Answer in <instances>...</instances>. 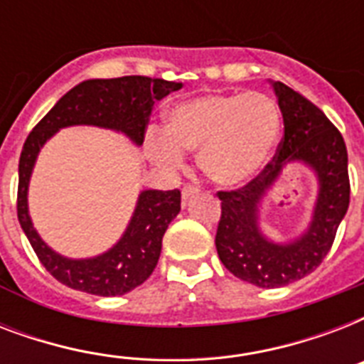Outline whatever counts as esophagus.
<instances>
[{
  "label": "esophagus",
  "instance_id": "1",
  "mask_svg": "<svg viewBox=\"0 0 364 364\" xmlns=\"http://www.w3.org/2000/svg\"><path fill=\"white\" fill-rule=\"evenodd\" d=\"M200 193V188L196 187V185H185V187H183V200H185V202H187L188 198H193L194 194H198Z\"/></svg>",
  "mask_w": 364,
  "mask_h": 364
}]
</instances>
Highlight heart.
I'll use <instances>...</instances> for the list:
<instances>
[{"instance_id": "obj_1", "label": "heart", "mask_w": 364, "mask_h": 364, "mask_svg": "<svg viewBox=\"0 0 364 364\" xmlns=\"http://www.w3.org/2000/svg\"><path fill=\"white\" fill-rule=\"evenodd\" d=\"M279 126L276 102L266 94H200L166 111L164 130L145 132V153L164 170L181 168L183 153H198L210 181L236 188L268 164Z\"/></svg>"}]
</instances>
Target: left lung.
<instances>
[{
  "mask_svg": "<svg viewBox=\"0 0 364 364\" xmlns=\"http://www.w3.org/2000/svg\"><path fill=\"white\" fill-rule=\"evenodd\" d=\"M283 115L277 154L242 188L217 193L221 221L215 247L228 272L262 289L299 282L327 257L350 205L348 149L344 137L319 107L279 81H270ZM308 165L318 179V198L306 232L289 242H274L262 232L259 204L287 164Z\"/></svg>",
  "mask_w": 364,
  "mask_h": 364,
  "instance_id": "1",
  "label": "left lung"
}]
</instances>
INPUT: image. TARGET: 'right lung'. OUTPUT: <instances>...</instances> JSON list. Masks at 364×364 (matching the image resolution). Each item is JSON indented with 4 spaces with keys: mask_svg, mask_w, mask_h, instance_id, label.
Returning a JSON list of instances; mask_svg holds the SVG:
<instances>
[{
    "mask_svg": "<svg viewBox=\"0 0 364 364\" xmlns=\"http://www.w3.org/2000/svg\"><path fill=\"white\" fill-rule=\"evenodd\" d=\"M181 87V82L143 75L88 79L64 94L30 132L20 153L16 211L41 264L60 283L98 296H121L141 285L159 262L166 228L181 210V193L141 191L134 215L113 247L90 259H70L43 242L28 211V187L41 147L60 128L82 124L121 132L139 147L154 102Z\"/></svg>",
    "mask_w": 364,
    "mask_h": 364,
    "instance_id": "add662e5",
    "label": "right lung"
}]
</instances>
